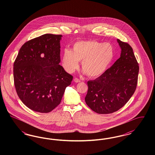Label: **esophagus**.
I'll list each match as a JSON object with an SVG mask.
<instances>
[{"mask_svg": "<svg viewBox=\"0 0 155 155\" xmlns=\"http://www.w3.org/2000/svg\"><path fill=\"white\" fill-rule=\"evenodd\" d=\"M74 82H76V83H78V82H81V81H80L78 78H74Z\"/></svg>", "mask_w": 155, "mask_h": 155, "instance_id": "obj_1", "label": "esophagus"}]
</instances>
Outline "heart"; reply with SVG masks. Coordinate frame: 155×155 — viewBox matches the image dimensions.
Listing matches in <instances>:
<instances>
[{
	"label": "heart",
	"instance_id": "obj_1",
	"mask_svg": "<svg viewBox=\"0 0 155 155\" xmlns=\"http://www.w3.org/2000/svg\"><path fill=\"white\" fill-rule=\"evenodd\" d=\"M114 57V49L109 43L96 41H81L74 43L72 50L65 49L62 65L68 73L79 67V61L85 73L91 78H97L107 70Z\"/></svg>",
	"mask_w": 155,
	"mask_h": 155
}]
</instances>
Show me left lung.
<instances>
[{"mask_svg": "<svg viewBox=\"0 0 155 155\" xmlns=\"http://www.w3.org/2000/svg\"><path fill=\"white\" fill-rule=\"evenodd\" d=\"M117 41L121 49L120 58L101 76L87 82L85 102L98 114L118 110L130 100L137 87L139 66L133 48Z\"/></svg>", "mask_w": 155, "mask_h": 155, "instance_id": "1", "label": "left lung"}]
</instances>
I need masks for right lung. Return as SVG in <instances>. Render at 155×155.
<instances>
[{
  "mask_svg": "<svg viewBox=\"0 0 155 155\" xmlns=\"http://www.w3.org/2000/svg\"><path fill=\"white\" fill-rule=\"evenodd\" d=\"M62 35L46 34L25 42L14 63L17 94L31 110L46 113L61 102L73 77L60 62Z\"/></svg>",
  "mask_w": 155,
  "mask_h": 155,
  "instance_id": "right-lung-1",
  "label": "right lung"
}]
</instances>
